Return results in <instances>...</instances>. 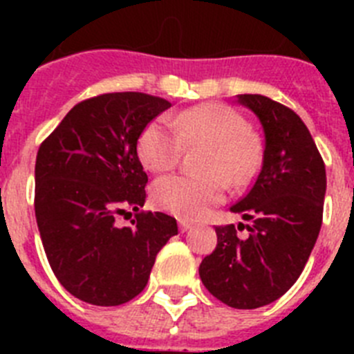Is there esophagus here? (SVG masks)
I'll use <instances>...</instances> for the list:
<instances>
[{
  "label": "esophagus",
  "instance_id": "34e87169",
  "mask_svg": "<svg viewBox=\"0 0 354 354\" xmlns=\"http://www.w3.org/2000/svg\"><path fill=\"white\" fill-rule=\"evenodd\" d=\"M192 227H193V225L189 223V221L179 220V230H180V232H187V230H189Z\"/></svg>",
  "mask_w": 354,
  "mask_h": 354
}]
</instances>
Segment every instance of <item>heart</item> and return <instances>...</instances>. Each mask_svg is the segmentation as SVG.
Here are the masks:
<instances>
[{
  "label": "heart",
  "mask_w": 354,
  "mask_h": 354,
  "mask_svg": "<svg viewBox=\"0 0 354 354\" xmlns=\"http://www.w3.org/2000/svg\"><path fill=\"white\" fill-rule=\"evenodd\" d=\"M184 145H205L200 159L205 174L168 175L152 186L156 207L184 220H198L223 202V174L234 184H243L257 170V140L228 106L200 104L150 120L140 133L136 152L147 170L161 174L177 165Z\"/></svg>",
  "instance_id": "heart-1"
}]
</instances>
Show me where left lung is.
<instances>
[{
	"label": "left lung",
	"instance_id": "1",
	"mask_svg": "<svg viewBox=\"0 0 354 354\" xmlns=\"http://www.w3.org/2000/svg\"><path fill=\"white\" fill-rule=\"evenodd\" d=\"M237 102L264 131L262 167L252 189L230 211L252 221L248 236L216 227L218 245L198 268L205 289L232 308L270 305L298 280L323 223L326 170L301 118L270 97L245 93Z\"/></svg>",
	"mask_w": 354,
	"mask_h": 354
}]
</instances>
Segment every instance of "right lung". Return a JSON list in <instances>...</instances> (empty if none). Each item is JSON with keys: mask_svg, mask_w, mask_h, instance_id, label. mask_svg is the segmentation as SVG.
I'll use <instances>...</instances> for the list:
<instances>
[{"mask_svg": "<svg viewBox=\"0 0 354 354\" xmlns=\"http://www.w3.org/2000/svg\"><path fill=\"white\" fill-rule=\"evenodd\" d=\"M140 92L104 93L80 102L39 149L35 216L49 266L81 301L117 306L149 282L159 250L177 234L165 212H140L147 174L136 152L140 133L170 108ZM137 212L134 227L116 218Z\"/></svg>", "mask_w": 354, "mask_h": 354, "instance_id": "add662e5", "label": "right lung"}]
</instances>
